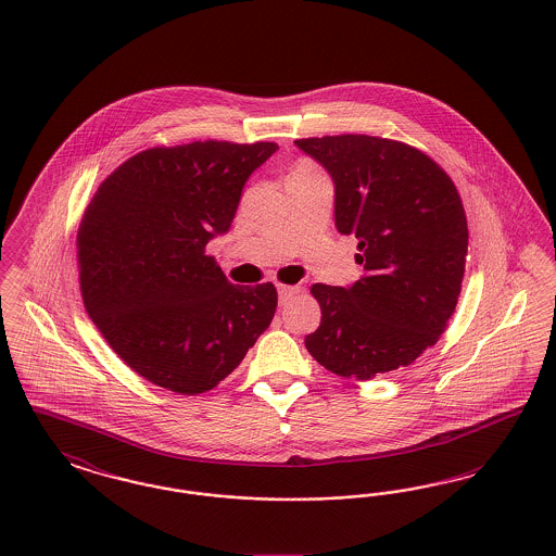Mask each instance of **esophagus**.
<instances>
[{"label":"esophagus","instance_id":"1","mask_svg":"<svg viewBox=\"0 0 556 556\" xmlns=\"http://www.w3.org/2000/svg\"><path fill=\"white\" fill-rule=\"evenodd\" d=\"M277 291H279V304L283 306L290 302L291 298H295L300 293V288L298 286H277Z\"/></svg>","mask_w":556,"mask_h":556}]
</instances>
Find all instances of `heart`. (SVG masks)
Returning a JSON list of instances; mask_svg holds the SVG:
<instances>
[{
	"label": "heart",
	"mask_w": 556,
	"mask_h": 556,
	"mask_svg": "<svg viewBox=\"0 0 556 556\" xmlns=\"http://www.w3.org/2000/svg\"><path fill=\"white\" fill-rule=\"evenodd\" d=\"M295 175H318V170L313 164H308V162H300V164L293 168V173H291L290 177H295Z\"/></svg>",
	"instance_id": "obj_1"
}]
</instances>
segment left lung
I'll list each match as a JSON object with an SVG mask.
<instances>
[{
    "instance_id": "obj_1",
    "label": "left lung",
    "mask_w": 556,
    "mask_h": 556,
    "mask_svg": "<svg viewBox=\"0 0 556 556\" xmlns=\"http://www.w3.org/2000/svg\"><path fill=\"white\" fill-rule=\"evenodd\" d=\"M336 186V227L358 239L365 275L315 283L320 325L304 344L325 369L370 379L410 365L456 308L469 245L448 175L417 148L370 135L295 139Z\"/></svg>"
}]
</instances>
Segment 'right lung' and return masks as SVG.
<instances>
[{
    "label": "right lung",
    "mask_w": 556,
    "mask_h": 556,
    "mask_svg": "<svg viewBox=\"0 0 556 556\" xmlns=\"http://www.w3.org/2000/svg\"><path fill=\"white\" fill-rule=\"evenodd\" d=\"M277 143L193 141L123 162L80 220L83 304L110 348L148 381L195 396L265 333L273 283L233 286L206 256L229 231L250 175Z\"/></svg>",
    "instance_id": "add662e5"
}]
</instances>
